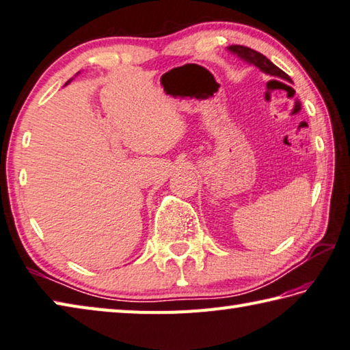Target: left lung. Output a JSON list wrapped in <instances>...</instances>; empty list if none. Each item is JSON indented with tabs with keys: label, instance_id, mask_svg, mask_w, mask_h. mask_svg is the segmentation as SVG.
<instances>
[{
	"label": "left lung",
	"instance_id": "1",
	"mask_svg": "<svg viewBox=\"0 0 350 350\" xmlns=\"http://www.w3.org/2000/svg\"><path fill=\"white\" fill-rule=\"evenodd\" d=\"M228 50L230 53L237 54L238 57H241L243 60L249 62V64L255 65L256 68H259L262 72L269 74V75H273V77H278V79H284L286 81H291L290 75L285 74L280 68H278L273 62H270L269 59H267L264 54L258 53L255 50H252V48L249 46H244V45H230L228 46Z\"/></svg>",
	"mask_w": 350,
	"mask_h": 350
}]
</instances>
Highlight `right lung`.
<instances>
[{"mask_svg":"<svg viewBox=\"0 0 350 350\" xmlns=\"http://www.w3.org/2000/svg\"><path fill=\"white\" fill-rule=\"evenodd\" d=\"M68 83H70V81H66V85H68Z\"/></svg>","mask_w":350,"mask_h":350,"instance_id":"add662e5","label":"right lung"}]
</instances>
